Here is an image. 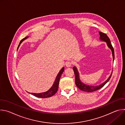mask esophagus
Here are the masks:
<instances>
[{"label": "esophagus", "mask_w": 125, "mask_h": 125, "mask_svg": "<svg viewBox=\"0 0 125 125\" xmlns=\"http://www.w3.org/2000/svg\"><path fill=\"white\" fill-rule=\"evenodd\" d=\"M72 65V62L71 61H67L66 62V66L67 67H70Z\"/></svg>", "instance_id": "1"}]
</instances>
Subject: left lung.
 Returning <instances> with one entry per match:
<instances>
[{
  "label": "left lung",
  "mask_w": 125,
  "mask_h": 125,
  "mask_svg": "<svg viewBox=\"0 0 125 125\" xmlns=\"http://www.w3.org/2000/svg\"><path fill=\"white\" fill-rule=\"evenodd\" d=\"M99 33L100 34V40L102 41L105 42H106L107 45L108 47L110 49H111V50L112 51V53L113 59V61H114V48H113L112 44H111V42H110L109 38L108 37L107 34L104 33H103L100 31H99ZM73 69L74 72V73L75 75V83H76L77 86L81 91L85 92H88V93L93 92L96 91L97 90H98L101 88H102L109 81V80L110 79V78L111 77L112 74V72L111 74L110 75L109 77L107 79V80L106 81H105L103 83L99 84V85H96V86L89 85L85 84L81 82V81L80 80V79L79 78V72H78L77 68L74 66V67H73Z\"/></svg>",
  "instance_id": "left-lung-1"
}]
</instances>
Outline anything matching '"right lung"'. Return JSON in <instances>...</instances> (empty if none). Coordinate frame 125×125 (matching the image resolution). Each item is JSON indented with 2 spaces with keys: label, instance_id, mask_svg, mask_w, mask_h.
I'll list each match as a JSON object with an SVG mask.
<instances>
[{
  "label": "right lung",
  "instance_id": "add662e5",
  "mask_svg": "<svg viewBox=\"0 0 125 125\" xmlns=\"http://www.w3.org/2000/svg\"><path fill=\"white\" fill-rule=\"evenodd\" d=\"M28 38V37H26L25 38H24L23 39H22L20 43L18 45V48L19 47L21 43H22V42L23 41H24V40H25L26 39H27ZM64 67H63L61 70L60 71V72H59V73L58 74L54 83H53L52 86H51V87L49 89V90L44 93H40V94H36V93H31V94L35 96L38 97H40V98H48V97H50L53 95H54L56 92L58 91V86H59V81H60V79L61 77V76L62 75V74L63 73V72H64Z\"/></svg>",
  "mask_w": 125,
  "mask_h": 125
}]
</instances>
